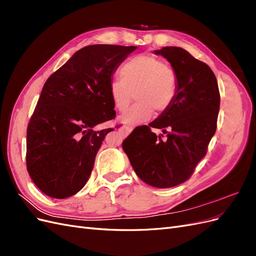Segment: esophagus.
<instances>
[{
  "instance_id": "34e87169",
  "label": "esophagus",
  "mask_w": 256,
  "mask_h": 256,
  "mask_svg": "<svg viewBox=\"0 0 256 256\" xmlns=\"http://www.w3.org/2000/svg\"><path fill=\"white\" fill-rule=\"evenodd\" d=\"M120 131L124 136H127V134H129L131 132V131H132V127L129 126V125H124V126H122L120 128Z\"/></svg>"
}]
</instances>
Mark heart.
Segmentation results:
<instances>
[{
    "label": "heart",
    "mask_w": 256,
    "mask_h": 256,
    "mask_svg": "<svg viewBox=\"0 0 256 256\" xmlns=\"http://www.w3.org/2000/svg\"><path fill=\"white\" fill-rule=\"evenodd\" d=\"M122 79L109 84V96L118 111H125L136 94V104L122 115V120L136 124L148 120L154 109L168 110L177 94V78L166 62L150 54L129 58L120 70Z\"/></svg>",
    "instance_id": "obj_1"
}]
</instances>
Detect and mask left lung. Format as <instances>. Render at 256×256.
<instances>
[{"label":"left lung","mask_w":256,"mask_h":256,"mask_svg":"<svg viewBox=\"0 0 256 256\" xmlns=\"http://www.w3.org/2000/svg\"><path fill=\"white\" fill-rule=\"evenodd\" d=\"M171 63L177 78V94L168 110L148 126L136 127L125 141L134 172L147 184L171 188L191 177L207 152L216 129L220 92L207 64L180 47L154 51ZM152 128L164 134L156 136Z\"/></svg>","instance_id":"left-lung-1"}]
</instances>
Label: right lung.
<instances>
[{"label":"right lung","mask_w":256,"mask_h":256,"mask_svg":"<svg viewBox=\"0 0 256 256\" xmlns=\"http://www.w3.org/2000/svg\"><path fill=\"white\" fill-rule=\"evenodd\" d=\"M136 47L92 44L76 51L46 81L26 130V168L37 188L54 198L79 192L115 118L109 84Z\"/></svg>","instance_id":"obj_1"}]
</instances>
